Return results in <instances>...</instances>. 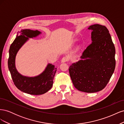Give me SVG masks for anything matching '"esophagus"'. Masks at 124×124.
I'll return each instance as SVG.
<instances>
[{
  "label": "esophagus",
  "mask_w": 124,
  "mask_h": 124,
  "mask_svg": "<svg viewBox=\"0 0 124 124\" xmlns=\"http://www.w3.org/2000/svg\"><path fill=\"white\" fill-rule=\"evenodd\" d=\"M68 57H63L62 59V62H67V61H68Z\"/></svg>",
  "instance_id": "esophagus-1"
}]
</instances>
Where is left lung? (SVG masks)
<instances>
[{
  "instance_id": "left-lung-1",
  "label": "left lung",
  "mask_w": 124,
  "mask_h": 124,
  "mask_svg": "<svg viewBox=\"0 0 124 124\" xmlns=\"http://www.w3.org/2000/svg\"><path fill=\"white\" fill-rule=\"evenodd\" d=\"M88 29L92 31V43L69 71L75 87L91 93L102 90L110 81L115 68V48L106 26L94 24Z\"/></svg>"
}]
</instances>
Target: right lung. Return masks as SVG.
<instances>
[{"label":"right lung","mask_w":124,"mask_h":124,"mask_svg":"<svg viewBox=\"0 0 124 124\" xmlns=\"http://www.w3.org/2000/svg\"><path fill=\"white\" fill-rule=\"evenodd\" d=\"M41 32L37 30L27 29L18 31L16 39L10 46L8 62L9 70L14 85L22 92L33 95L43 94L52 88L57 68H55L54 65L48 63L45 70L38 76L34 77L24 76L16 69V57L18 50L29 38L36 37Z\"/></svg>","instance_id":"right-lung-1"}]
</instances>
